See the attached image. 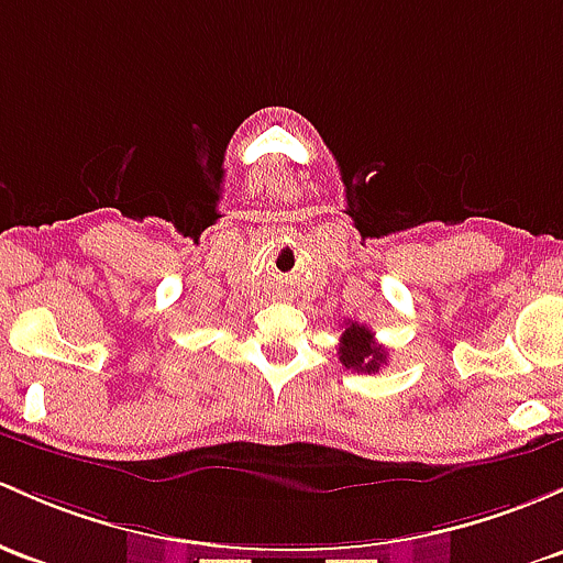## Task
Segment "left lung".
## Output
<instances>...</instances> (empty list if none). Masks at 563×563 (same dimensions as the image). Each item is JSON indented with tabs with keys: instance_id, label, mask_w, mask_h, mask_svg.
I'll list each match as a JSON object with an SVG mask.
<instances>
[{
	"instance_id": "1",
	"label": "left lung",
	"mask_w": 563,
	"mask_h": 563,
	"mask_svg": "<svg viewBox=\"0 0 563 563\" xmlns=\"http://www.w3.org/2000/svg\"><path fill=\"white\" fill-rule=\"evenodd\" d=\"M340 361L347 369L375 375L386 364V347L377 345L375 334L361 323H347L340 336Z\"/></svg>"
}]
</instances>
